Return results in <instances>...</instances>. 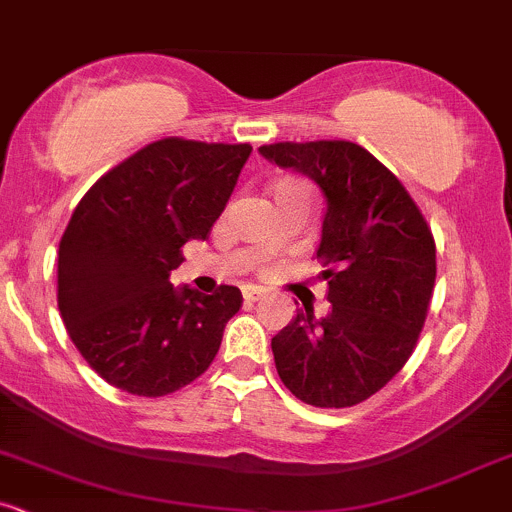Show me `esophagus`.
I'll use <instances>...</instances> for the list:
<instances>
[{"instance_id":"obj_1","label":"esophagus","mask_w":512,"mask_h":512,"mask_svg":"<svg viewBox=\"0 0 512 512\" xmlns=\"http://www.w3.org/2000/svg\"><path fill=\"white\" fill-rule=\"evenodd\" d=\"M258 298H263V288H258V285H246V288H244V300L246 302H256Z\"/></svg>"}]
</instances>
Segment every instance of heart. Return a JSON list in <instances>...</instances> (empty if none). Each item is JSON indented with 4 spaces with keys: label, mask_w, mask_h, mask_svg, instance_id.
<instances>
[{
    "label": "heart",
    "mask_w": 512,
    "mask_h": 512,
    "mask_svg": "<svg viewBox=\"0 0 512 512\" xmlns=\"http://www.w3.org/2000/svg\"><path fill=\"white\" fill-rule=\"evenodd\" d=\"M290 185H300V183H293V180H283V183H278L276 188H290Z\"/></svg>",
    "instance_id": "b5f03b06"
}]
</instances>
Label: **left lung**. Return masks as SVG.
<instances>
[{"label":"left lung","mask_w":512,"mask_h":512,"mask_svg":"<svg viewBox=\"0 0 512 512\" xmlns=\"http://www.w3.org/2000/svg\"><path fill=\"white\" fill-rule=\"evenodd\" d=\"M278 168L315 180L327 212L317 258L329 312L312 307L271 339L280 381L315 408H351L410 359L434 290V239L398 178L351 141L258 148Z\"/></svg>","instance_id":"8db88e82"}]
</instances>
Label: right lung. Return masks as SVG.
<instances>
[{"label":"right lung","instance_id":"obj_1","mask_svg":"<svg viewBox=\"0 0 512 512\" xmlns=\"http://www.w3.org/2000/svg\"><path fill=\"white\" fill-rule=\"evenodd\" d=\"M249 144L153 141L102 175L58 249V310L107 383L161 398L207 371L241 293L173 288L183 246L205 241L227 207Z\"/></svg>","mask_w":512,"mask_h":512}]
</instances>
